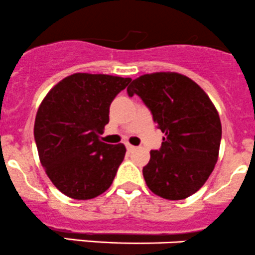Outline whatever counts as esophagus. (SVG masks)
Returning <instances> with one entry per match:
<instances>
[{"label": "esophagus", "mask_w": 255, "mask_h": 255, "mask_svg": "<svg viewBox=\"0 0 255 255\" xmlns=\"http://www.w3.org/2000/svg\"><path fill=\"white\" fill-rule=\"evenodd\" d=\"M126 148H127V150H128V152H132V150H134V149H135V147H134V145L129 144V143H126Z\"/></svg>", "instance_id": "1"}]
</instances>
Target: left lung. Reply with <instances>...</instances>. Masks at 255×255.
<instances>
[{
  "mask_svg": "<svg viewBox=\"0 0 255 255\" xmlns=\"http://www.w3.org/2000/svg\"><path fill=\"white\" fill-rule=\"evenodd\" d=\"M127 93L143 101L165 134L143 167L148 188L169 201L196 193L213 172L222 139L221 120L208 96L190 78L169 72L140 76Z\"/></svg>",
  "mask_w": 255,
  "mask_h": 255,
  "instance_id": "left-lung-1",
  "label": "left lung"
}]
</instances>
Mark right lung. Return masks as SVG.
I'll return each instance as SVG.
<instances>
[{
	"mask_svg": "<svg viewBox=\"0 0 255 255\" xmlns=\"http://www.w3.org/2000/svg\"><path fill=\"white\" fill-rule=\"evenodd\" d=\"M130 78L75 73L57 83L42 101L34 140L42 167L58 190L91 199L108 189L126 154L123 144L101 140L110 106Z\"/></svg>",
	"mask_w": 255,
	"mask_h": 255,
	"instance_id": "right-lung-1",
	"label": "right lung"
}]
</instances>
